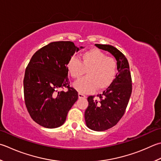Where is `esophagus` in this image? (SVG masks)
<instances>
[{"label": "esophagus", "instance_id": "1", "mask_svg": "<svg viewBox=\"0 0 161 161\" xmlns=\"http://www.w3.org/2000/svg\"><path fill=\"white\" fill-rule=\"evenodd\" d=\"M78 97H79V98H85V97H86V96H85L84 94L81 93H78Z\"/></svg>", "mask_w": 161, "mask_h": 161}]
</instances>
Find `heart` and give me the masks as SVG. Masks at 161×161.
<instances>
[{"label": "heart", "mask_w": 161, "mask_h": 161, "mask_svg": "<svg viewBox=\"0 0 161 161\" xmlns=\"http://www.w3.org/2000/svg\"><path fill=\"white\" fill-rule=\"evenodd\" d=\"M67 70L72 78L80 77L86 70V77L74 83L80 93H91L97 89H107L114 80L117 72L116 60L105 52L92 49L81 53L80 61L72 57L67 64Z\"/></svg>", "instance_id": "heart-1"}]
</instances>
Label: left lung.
I'll use <instances>...</instances> for the list:
<instances>
[{"label": "left lung", "mask_w": 161, "mask_h": 161, "mask_svg": "<svg viewBox=\"0 0 161 161\" xmlns=\"http://www.w3.org/2000/svg\"><path fill=\"white\" fill-rule=\"evenodd\" d=\"M114 56L118 72L113 82L94 99L88 97L89 106L85 111L84 118L88 128L96 131H104L117 124L124 116L132 93V79L127 58L116 47L109 45H95Z\"/></svg>", "instance_id": "obj_1"}]
</instances>
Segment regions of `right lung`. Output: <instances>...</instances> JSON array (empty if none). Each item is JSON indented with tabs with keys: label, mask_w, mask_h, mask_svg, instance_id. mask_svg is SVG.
I'll return each instance as SVG.
<instances>
[{
	"label": "right lung",
	"mask_w": 161,
	"mask_h": 161,
	"mask_svg": "<svg viewBox=\"0 0 161 161\" xmlns=\"http://www.w3.org/2000/svg\"><path fill=\"white\" fill-rule=\"evenodd\" d=\"M79 50L70 41L53 42L37 50L28 63L24 79L25 104L33 120L43 127L64 124L78 99L77 91L69 85L67 64ZM64 87L68 88L66 92L58 91Z\"/></svg>",
	"instance_id": "right-lung-1"
}]
</instances>
